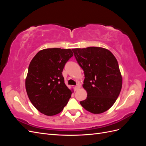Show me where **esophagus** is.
I'll return each instance as SVG.
<instances>
[{
    "instance_id": "obj_1",
    "label": "esophagus",
    "mask_w": 146,
    "mask_h": 146,
    "mask_svg": "<svg viewBox=\"0 0 146 146\" xmlns=\"http://www.w3.org/2000/svg\"><path fill=\"white\" fill-rule=\"evenodd\" d=\"M80 85L79 83H78L77 85L74 87V90L76 91H77V90H78L79 89H80Z\"/></svg>"
}]
</instances>
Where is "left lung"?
<instances>
[{
	"label": "left lung",
	"mask_w": 146,
	"mask_h": 146,
	"mask_svg": "<svg viewBox=\"0 0 146 146\" xmlns=\"http://www.w3.org/2000/svg\"><path fill=\"white\" fill-rule=\"evenodd\" d=\"M72 51L85 74L83 87L87 98L80 104L93 114L107 111L117 99L122 85L115 56L108 49L98 47L73 48Z\"/></svg>",
	"instance_id": "obj_1"
}]
</instances>
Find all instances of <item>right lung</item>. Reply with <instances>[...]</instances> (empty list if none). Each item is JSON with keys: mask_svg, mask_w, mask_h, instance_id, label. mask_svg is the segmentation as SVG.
Returning a JSON list of instances; mask_svg holds the SVG:
<instances>
[{"mask_svg": "<svg viewBox=\"0 0 146 146\" xmlns=\"http://www.w3.org/2000/svg\"><path fill=\"white\" fill-rule=\"evenodd\" d=\"M72 56L70 48H50L38 52L31 61L25 79L26 91L34 107L45 115L60 113L71 97L62 72Z\"/></svg>", "mask_w": 146, "mask_h": 146, "instance_id": "add662e5", "label": "right lung"}]
</instances>
